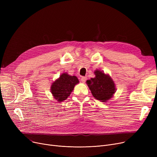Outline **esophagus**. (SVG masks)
Returning a JSON list of instances; mask_svg holds the SVG:
<instances>
[{
  "label": "esophagus",
  "instance_id": "esophagus-1",
  "mask_svg": "<svg viewBox=\"0 0 157 157\" xmlns=\"http://www.w3.org/2000/svg\"><path fill=\"white\" fill-rule=\"evenodd\" d=\"M86 79H87V78L85 77V76H83V77H81V81L83 82V83H85V82L86 81Z\"/></svg>",
  "mask_w": 157,
  "mask_h": 157
}]
</instances>
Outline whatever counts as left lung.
Instances as JSON below:
<instances>
[{
  "label": "left lung",
  "instance_id": "1",
  "mask_svg": "<svg viewBox=\"0 0 157 157\" xmlns=\"http://www.w3.org/2000/svg\"><path fill=\"white\" fill-rule=\"evenodd\" d=\"M95 77L86 81V84L96 99L105 102L116 92L115 84L111 78L101 71L94 72Z\"/></svg>",
  "mask_w": 157,
  "mask_h": 157
}]
</instances>
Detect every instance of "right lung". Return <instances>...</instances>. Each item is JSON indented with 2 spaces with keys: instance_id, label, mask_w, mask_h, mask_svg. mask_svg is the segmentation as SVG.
Instances as JSON below:
<instances>
[{
  "instance_id": "right-lung-1",
  "label": "right lung",
  "mask_w": 157,
  "mask_h": 157,
  "mask_svg": "<svg viewBox=\"0 0 157 157\" xmlns=\"http://www.w3.org/2000/svg\"><path fill=\"white\" fill-rule=\"evenodd\" d=\"M78 83H79V80L76 76H70L67 73H63L59 78L52 83L51 93L57 101H63L71 95L74 86Z\"/></svg>"
}]
</instances>
